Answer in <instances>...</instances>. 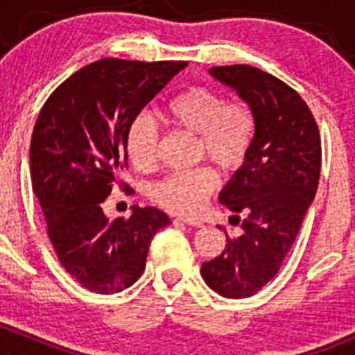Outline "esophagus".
Listing matches in <instances>:
<instances>
[{"label": "esophagus", "instance_id": "34e87169", "mask_svg": "<svg viewBox=\"0 0 355 355\" xmlns=\"http://www.w3.org/2000/svg\"><path fill=\"white\" fill-rule=\"evenodd\" d=\"M177 221H182V223L185 225H191V227H196V228H200L202 227V221L200 220H196V218H185V216H178Z\"/></svg>", "mask_w": 355, "mask_h": 355}]
</instances>
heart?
<instances>
[{
    "instance_id": "heart-1",
    "label": "heart",
    "mask_w": 355,
    "mask_h": 355,
    "mask_svg": "<svg viewBox=\"0 0 355 355\" xmlns=\"http://www.w3.org/2000/svg\"><path fill=\"white\" fill-rule=\"evenodd\" d=\"M170 123L198 134L200 156L206 155L223 170H237L245 163L257 134V114L245 99L225 101L206 85H191L177 92L163 106ZM157 128L146 114L132 118L125 130V151L135 168L151 170L157 156ZM218 187L211 166L175 171L153 185L151 199L178 214H194Z\"/></svg>"
}]
</instances>
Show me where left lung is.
Instances as JSON below:
<instances>
[{
  "instance_id": "1",
  "label": "left lung",
  "mask_w": 355,
  "mask_h": 355,
  "mask_svg": "<svg viewBox=\"0 0 355 355\" xmlns=\"http://www.w3.org/2000/svg\"><path fill=\"white\" fill-rule=\"evenodd\" d=\"M209 73L234 87L257 114L252 149L220 194L241 221L242 235L225 230V250L200 268L214 292L244 299L278 273L295 242L318 191L321 137L307 103L275 75L249 65L214 67Z\"/></svg>"
}]
</instances>
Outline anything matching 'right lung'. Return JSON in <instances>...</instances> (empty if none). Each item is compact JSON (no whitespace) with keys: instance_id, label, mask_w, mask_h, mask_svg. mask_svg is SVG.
Returning <instances> with one entry per match:
<instances>
[{"instance_id":"obj_1","label":"right lung","mask_w":355,"mask_h":355,"mask_svg":"<svg viewBox=\"0 0 355 355\" xmlns=\"http://www.w3.org/2000/svg\"><path fill=\"white\" fill-rule=\"evenodd\" d=\"M187 62L103 58L80 68L46 99L31 141L32 191L44 213L58 261L84 288L116 293L139 280L149 244L170 225L156 207L134 206L110 220L103 202L127 191L128 121Z\"/></svg>"}]
</instances>
